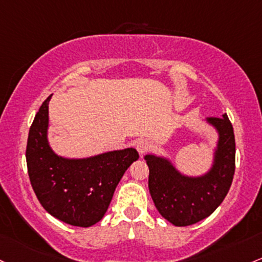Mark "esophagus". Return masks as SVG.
<instances>
[{
    "instance_id": "esophagus-1",
    "label": "esophagus",
    "mask_w": 262,
    "mask_h": 262,
    "mask_svg": "<svg viewBox=\"0 0 262 262\" xmlns=\"http://www.w3.org/2000/svg\"><path fill=\"white\" fill-rule=\"evenodd\" d=\"M149 146H150V144H149V142L146 139H139L136 143V148H137L138 153H139L140 157H143V155L148 151Z\"/></svg>"
}]
</instances>
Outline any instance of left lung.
I'll use <instances>...</instances> for the list:
<instances>
[{"instance_id":"left-lung-1","label":"left lung","mask_w":262,"mask_h":262,"mask_svg":"<svg viewBox=\"0 0 262 262\" xmlns=\"http://www.w3.org/2000/svg\"><path fill=\"white\" fill-rule=\"evenodd\" d=\"M205 122L217 133L211 166L206 173L186 175L169 158L153 153L144 157L155 208L175 226L192 225L211 215L225 199L234 178L235 137L228 116L206 118Z\"/></svg>"}]
</instances>
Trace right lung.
<instances>
[{
  "label": "right lung",
  "instance_id": "1",
  "mask_svg": "<svg viewBox=\"0 0 262 262\" xmlns=\"http://www.w3.org/2000/svg\"><path fill=\"white\" fill-rule=\"evenodd\" d=\"M43 102L28 133L26 160L37 199L56 219L80 228L102 220L125 170L139 159L134 148L87 158L58 155L48 140V103Z\"/></svg>",
  "mask_w": 262,
  "mask_h": 262
}]
</instances>
